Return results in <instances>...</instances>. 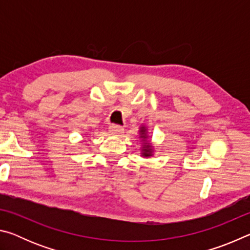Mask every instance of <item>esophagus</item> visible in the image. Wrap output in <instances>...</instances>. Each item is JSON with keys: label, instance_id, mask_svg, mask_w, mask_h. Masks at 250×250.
<instances>
[{"label": "esophagus", "instance_id": "esophagus-1", "mask_svg": "<svg viewBox=\"0 0 250 250\" xmlns=\"http://www.w3.org/2000/svg\"><path fill=\"white\" fill-rule=\"evenodd\" d=\"M124 128H122L121 125H111L109 126V132L111 134H117L119 135L121 134L122 132H124Z\"/></svg>", "mask_w": 250, "mask_h": 250}]
</instances>
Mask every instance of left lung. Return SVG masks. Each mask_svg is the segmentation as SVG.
Instances as JSON below:
<instances>
[{
  "label": "left lung",
  "mask_w": 250,
  "mask_h": 250,
  "mask_svg": "<svg viewBox=\"0 0 250 250\" xmlns=\"http://www.w3.org/2000/svg\"><path fill=\"white\" fill-rule=\"evenodd\" d=\"M140 137L143 139L142 141H146V129L145 128V126H141L140 128ZM152 146L149 142L146 143L145 146H143V149H142V155L146 156V158H147V156H151L152 155Z\"/></svg>",
  "instance_id": "8db88e82"
}]
</instances>
